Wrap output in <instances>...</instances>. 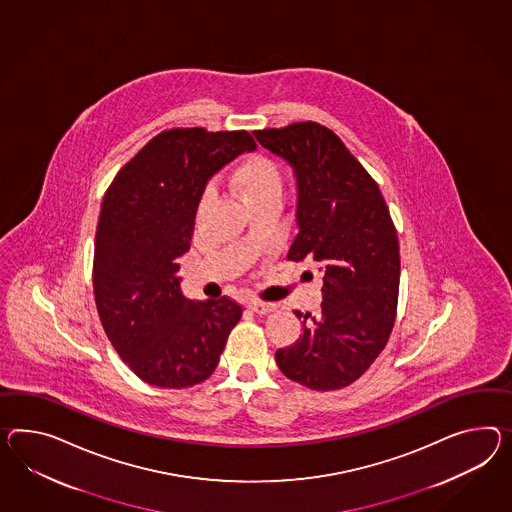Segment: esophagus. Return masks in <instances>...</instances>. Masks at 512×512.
<instances>
[{"label":"esophagus","instance_id":"esophagus-1","mask_svg":"<svg viewBox=\"0 0 512 512\" xmlns=\"http://www.w3.org/2000/svg\"><path fill=\"white\" fill-rule=\"evenodd\" d=\"M247 308H249L250 312H254V314H271L275 310V304H271V302L249 301L247 302Z\"/></svg>","mask_w":512,"mask_h":512}]
</instances>
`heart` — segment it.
Wrapping results in <instances>:
<instances>
[{
    "instance_id": "1",
    "label": "heart",
    "mask_w": 512,
    "mask_h": 512,
    "mask_svg": "<svg viewBox=\"0 0 512 512\" xmlns=\"http://www.w3.org/2000/svg\"><path fill=\"white\" fill-rule=\"evenodd\" d=\"M230 184L247 202V206L252 208L262 202L280 200L282 189H284V178L275 159L263 154H249L239 159L230 176ZM208 204H210V195L204 193L198 200V215L208 208Z\"/></svg>"
}]
</instances>
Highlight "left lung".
Instances as JSON below:
<instances>
[{
    "instance_id": "left-lung-1",
    "label": "left lung",
    "mask_w": 512,
    "mask_h": 512,
    "mask_svg": "<svg viewBox=\"0 0 512 512\" xmlns=\"http://www.w3.org/2000/svg\"><path fill=\"white\" fill-rule=\"evenodd\" d=\"M297 176V226L288 260L319 263L323 302L302 336L278 349L288 379L328 392L360 379L386 347L399 297V241L377 182L325 126L306 120L254 132Z\"/></svg>"
}]
</instances>
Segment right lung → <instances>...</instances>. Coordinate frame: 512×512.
<instances>
[{"label": "right lung", "mask_w": 512, "mask_h": 512, "mask_svg": "<svg viewBox=\"0 0 512 512\" xmlns=\"http://www.w3.org/2000/svg\"><path fill=\"white\" fill-rule=\"evenodd\" d=\"M254 148L245 130H165L105 191L94 239V301L118 356L152 386L180 390L208 379L241 319L243 308L228 297L185 299L178 262L189 250L208 180Z\"/></svg>", "instance_id": "right-lung-1"}]
</instances>
